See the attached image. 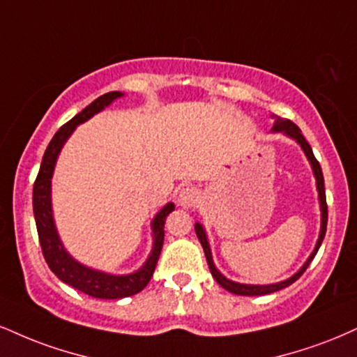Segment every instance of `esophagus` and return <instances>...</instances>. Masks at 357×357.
Segmentation results:
<instances>
[{
  "label": "esophagus",
  "instance_id": "esophagus-1",
  "mask_svg": "<svg viewBox=\"0 0 357 357\" xmlns=\"http://www.w3.org/2000/svg\"><path fill=\"white\" fill-rule=\"evenodd\" d=\"M178 203L183 208H195V206L199 203V191L196 190L195 186H186L179 191Z\"/></svg>",
  "mask_w": 357,
  "mask_h": 357
}]
</instances>
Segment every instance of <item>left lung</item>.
<instances>
[{"label":"left lung","mask_w":357,"mask_h":357,"mask_svg":"<svg viewBox=\"0 0 357 357\" xmlns=\"http://www.w3.org/2000/svg\"><path fill=\"white\" fill-rule=\"evenodd\" d=\"M274 131H281V132H286L287 136L294 137L296 141H298L299 144H301V148L304 149V153H306L307 160L311 161L312 165V169H314V176H316V183H317V191H319V201H321V211H323V225H321V234H319V239H317V244H316V249L312 251V255L309 256L307 263L303 266V269L299 273H296L293 278L286 279V281L282 282H278V284H269V286H248V284H239V282H233L229 281V279H226L222 274L218 271L216 268H214V263H213V257H211V249H209V244H208V239H206V234L203 231V227L201 225H196L195 229H196V234H197V239H199L201 246L204 249V255H206V259H208V266L209 269H211V274L213 278L216 279L218 284L221 287H225L226 291H229V293L233 294H238V296H263V294H271V293H276V291L282 289V287H287L289 284H293L294 281H298L299 278L303 276V273L306 271L307 266L311 264V261L314 259L317 249H319L321 243H323L324 236H326V227H328V203H326V191H324V176H323V171H321V165L319 161L316 160L314 153H312L311 146L306 141V137L303 136L301 130H299L298 126L293 121H289V119H278L276 123H274L273 126Z\"/></svg>","instance_id":"left-lung-1"}]
</instances>
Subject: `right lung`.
Masks as SVG:
<instances>
[{
  "label": "right lung",
  "mask_w": 357,
  "mask_h": 357,
  "mask_svg": "<svg viewBox=\"0 0 357 357\" xmlns=\"http://www.w3.org/2000/svg\"><path fill=\"white\" fill-rule=\"evenodd\" d=\"M121 96L119 91H111L102 94V96L94 100L91 105L70 119L66 124H63L53 139L50 141L48 148H46L45 156H43L40 173L36 176V181L33 186V211L34 220H36L38 238H40L41 251L45 256L46 263L50 269L56 276L61 279L63 282L81 291V293L93 296V298L100 299H121L128 296L137 294L143 291L148 282L151 281L154 268H156L158 259H160L162 243H165V221L166 216L174 209V204H167L161 209L160 214L154 218L153 231H154V248L151 256H149L148 263H146L139 271L135 274H128V276H109V274H102L93 269L84 268L79 263H76L73 257L64 251L61 241H59L58 233L53 222V213H51V176H53L54 162L61 151L64 141L71 135L73 130L78 126L79 123H84L86 119L91 118L93 114L100 113V111L108 106L111 101Z\"/></svg>",
  "instance_id": "obj_1"
}]
</instances>
